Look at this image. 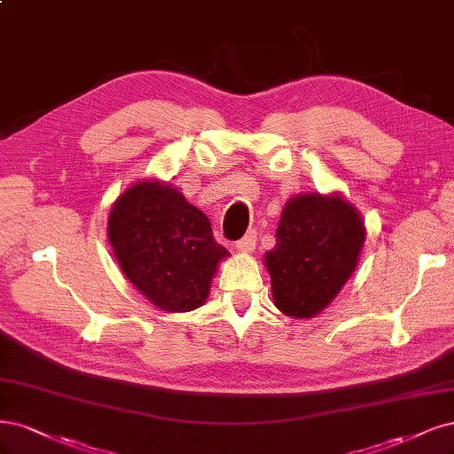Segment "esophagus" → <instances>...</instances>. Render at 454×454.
<instances>
[{"instance_id": "34e87169", "label": "esophagus", "mask_w": 454, "mask_h": 454, "mask_svg": "<svg viewBox=\"0 0 454 454\" xmlns=\"http://www.w3.org/2000/svg\"><path fill=\"white\" fill-rule=\"evenodd\" d=\"M255 244H257V234H255V231H252V232H247L244 239H240L234 247H237L240 254H254Z\"/></svg>"}]
</instances>
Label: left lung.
<instances>
[{
  "label": "left lung",
  "mask_w": 454,
  "mask_h": 454,
  "mask_svg": "<svg viewBox=\"0 0 454 454\" xmlns=\"http://www.w3.org/2000/svg\"><path fill=\"white\" fill-rule=\"evenodd\" d=\"M366 240L361 212L340 193H299L281 210L276 246L264 254L274 306L311 319L355 272Z\"/></svg>",
  "instance_id": "obj_1"
}]
</instances>
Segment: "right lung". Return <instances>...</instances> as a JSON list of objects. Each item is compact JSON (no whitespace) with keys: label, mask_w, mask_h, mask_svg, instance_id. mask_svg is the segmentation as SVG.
<instances>
[{"label":"right lung","mask_w":454,"mask_h":454,"mask_svg":"<svg viewBox=\"0 0 454 454\" xmlns=\"http://www.w3.org/2000/svg\"><path fill=\"white\" fill-rule=\"evenodd\" d=\"M106 234L123 276L168 314L205 304L214 274L229 257L208 217L158 178L135 182L113 202Z\"/></svg>","instance_id":"obj_1"}]
</instances>
